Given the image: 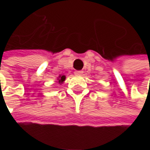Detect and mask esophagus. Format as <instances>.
Instances as JSON below:
<instances>
[{"mask_svg":"<svg viewBox=\"0 0 150 150\" xmlns=\"http://www.w3.org/2000/svg\"><path fill=\"white\" fill-rule=\"evenodd\" d=\"M75 74H76V75H82V74H83V72H82V71H76V72H75Z\"/></svg>","mask_w":150,"mask_h":150,"instance_id":"1","label":"esophagus"}]
</instances>
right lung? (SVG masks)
<instances>
[{
  "instance_id": "add662e5",
  "label": "right lung",
  "mask_w": 150,
  "mask_h": 150,
  "mask_svg": "<svg viewBox=\"0 0 150 150\" xmlns=\"http://www.w3.org/2000/svg\"><path fill=\"white\" fill-rule=\"evenodd\" d=\"M65 78H66V76H65V75H60L59 78H57V80H58V82H59L60 83H62L65 80Z\"/></svg>"
}]
</instances>
